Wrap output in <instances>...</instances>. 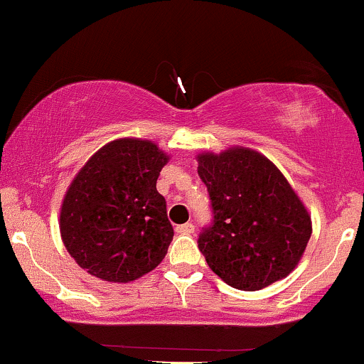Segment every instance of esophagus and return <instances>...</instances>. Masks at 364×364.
<instances>
[{"mask_svg": "<svg viewBox=\"0 0 364 364\" xmlns=\"http://www.w3.org/2000/svg\"><path fill=\"white\" fill-rule=\"evenodd\" d=\"M176 232H179V235H191V232H195V225L191 223L181 224L176 228Z\"/></svg>", "mask_w": 364, "mask_h": 364, "instance_id": "esophagus-1", "label": "esophagus"}]
</instances>
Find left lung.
<instances>
[{"label":"left lung","instance_id":"left-lung-1","mask_svg":"<svg viewBox=\"0 0 364 364\" xmlns=\"http://www.w3.org/2000/svg\"><path fill=\"white\" fill-rule=\"evenodd\" d=\"M214 219L198 248L225 284L258 291L287 277L311 236L306 207L272 162L252 149L200 154Z\"/></svg>","mask_w":364,"mask_h":364}]
</instances>
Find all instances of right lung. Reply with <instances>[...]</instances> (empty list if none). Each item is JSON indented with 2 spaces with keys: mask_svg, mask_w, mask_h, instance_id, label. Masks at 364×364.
<instances>
[{
  "mask_svg": "<svg viewBox=\"0 0 364 364\" xmlns=\"http://www.w3.org/2000/svg\"><path fill=\"white\" fill-rule=\"evenodd\" d=\"M169 157L149 140L119 139L92 156L61 205L63 243L107 282H132L168 253L174 231L157 178Z\"/></svg>",
  "mask_w": 364,
  "mask_h": 364,
  "instance_id": "add662e5",
  "label": "right lung"
}]
</instances>
